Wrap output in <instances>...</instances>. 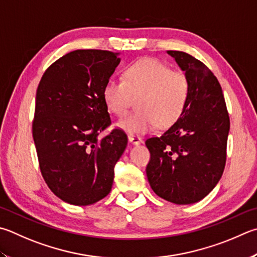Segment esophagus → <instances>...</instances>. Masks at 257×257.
Here are the masks:
<instances>
[{
	"label": "esophagus",
	"instance_id": "34e87169",
	"mask_svg": "<svg viewBox=\"0 0 257 257\" xmlns=\"http://www.w3.org/2000/svg\"><path fill=\"white\" fill-rule=\"evenodd\" d=\"M128 139H129L130 143L135 144V145H138V144H142V143H143L142 138L139 137V136H137V135H129Z\"/></svg>",
	"mask_w": 257,
	"mask_h": 257
}]
</instances>
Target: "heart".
I'll return each mask as SVG.
<instances>
[{"instance_id": "b5f03b06", "label": "heart", "mask_w": 257, "mask_h": 257, "mask_svg": "<svg viewBox=\"0 0 257 257\" xmlns=\"http://www.w3.org/2000/svg\"><path fill=\"white\" fill-rule=\"evenodd\" d=\"M191 93L188 75L172 71L161 60L146 58L125 68L123 80H109L103 87L106 108L122 116L135 99L141 109L121 119L118 127L130 134H145L156 127L173 125L186 110Z\"/></svg>"}]
</instances>
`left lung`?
Masks as SVG:
<instances>
[{
    "label": "left lung",
    "mask_w": 257,
    "mask_h": 257,
    "mask_svg": "<svg viewBox=\"0 0 257 257\" xmlns=\"http://www.w3.org/2000/svg\"><path fill=\"white\" fill-rule=\"evenodd\" d=\"M167 54L189 77L190 100L173 125L146 141L151 153L146 174L158 197L190 204L208 195L220 180L230 121L220 84L206 65L184 51Z\"/></svg>",
    "instance_id": "left-lung-1"
}]
</instances>
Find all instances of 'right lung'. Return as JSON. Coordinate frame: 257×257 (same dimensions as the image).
Segmentation results:
<instances>
[{
	"label": "right lung",
	"mask_w": 257,
	"mask_h": 257,
	"mask_svg": "<svg viewBox=\"0 0 257 257\" xmlns=\"http://www.w3.org/2000/svg\"><path fill=\"white\" fill-rule=\"evenodd\" d=\"M118 53L78 49L46 69L36 94L32 136L41 174L63 201L88 206L110 193L114 166L127 146L111 124L103 87L120 63Z\"/></svg>",
	"instance_id": "1"
}]
</instances>
